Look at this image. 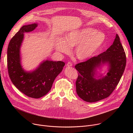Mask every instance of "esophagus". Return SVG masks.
Returning <instances> with one entry per match:
<instances>
[{
    "label": "esophagus",
    "instance_id": "obj_1",
    "mask_svg": "<svg viewBox=\"0 0 133 133\" xmlns=\"http://www.w3.org/2000/svg\"><path fill=\"white\" fill-rule=\"evenodd\" d=\"M66 66H67V67H71V66H72V63H71V62H68V63H67V64H66Z\"/></svg>",
    "mask_w": 133,
    "mask_h": 133
}]
</instances>
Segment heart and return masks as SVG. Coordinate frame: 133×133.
Returning <instances> with one entry per match:
<instances>
[{"label": "heart", "instance_id": "heart-1", "mask_svg": "<svg viewBox=\"0 0 133 133\" xmlns=\"http://www.w3.org/2000/svg\"><path fill=\"white\" fill-rule=\"evenodd\" d=\"M105 35L96 29L87 27L71 31L65 35L64 40L59 39L56 43L58 51L67 53L69 47L77 46L75 54L79 60L86 59L95 53L103 45Z\"/></svg>", "mask_w": 133, "mask_h": 133}]
</instances>
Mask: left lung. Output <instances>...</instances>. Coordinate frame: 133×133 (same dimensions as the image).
I'll return each instance as SVG.
<instances>
[{"mask_svg":"<svg viewBox=\"0 0 133 133\" xmlns=\"http://www.w3.org/2000/svg\"><path fill=\"white\" fill-rule=\"evenodd\" d=\"M105 63H108L110 66L107 76L98 80L94 78L97 67ZM126 64V54L116 34L113 44L106 51L75 65L79 72L76 82L78 96L90 103L108 97L119 82Z\"/></svg>","mask_w":133,"mask_h":133,"instance_id":"8db88e82","label":"left lung"}]
</instances>
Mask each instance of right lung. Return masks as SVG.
I'll list each match as a JSON object with an SVG mask.
<instances>
[{
  "mask_svg": "<svg viewBox=\"0 0 133 133\" xmlns=\"http://www.w3.org/2000/svg\"><path fill=\"white\" fill-rule=\"evenodd\" d=\"M37 26V24L23 26L11 39L7 49L8 71L12 83L25 95L34 98H41L49 91L55 79L65 65L62 61L47 60L32 72L23 69L20 48L24 33L34 30Z\"/></svg>",
  "mask_w": 133,
  "mask_h": 133,
  "instance_id": "obj_1",
  "label": "right lung"
}]
</instances>
